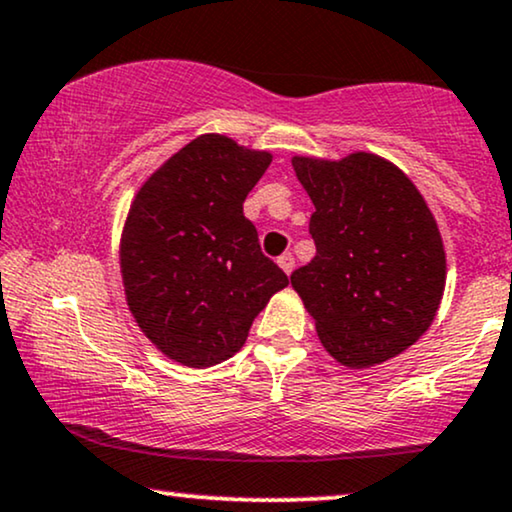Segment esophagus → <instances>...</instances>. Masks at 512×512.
Instances as JSON below:
<instances>
[{
  "label": "esophagus",
  "instance_id": "obj_1",
  "mask_svg": "<svg viewBox=\"0 0 512 512\" xmlns=\"http://www.w3.org/2000/svg\"><path fill=\"white\" fill-rule=\"evenodd\" d=\"M277 263H280V268L287 272V275H289V272H294V268H296V258H294V254H289V251L277 258Z\"/></svg>",
  "mask_w": 512,
  "mask_h": 512
}]
</instances>
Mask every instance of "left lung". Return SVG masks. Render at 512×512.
<instances>
[{
  "mask_svg": "<svg viewBox=\"0 0 512 512\" xmlns=\"http://www.w3.org/2000/svg\"><path fill=\"white\" fill-rule=\"evenodd\" d=\"M315 211L317 254L291 272L324 348L345 367H371L421 338L440 308L444 247L426 199L386 159H291Z\"/></svg>",
  "mask_w": 512,
  "mask_h": 512,
  "instance_id": "1",
  "label": "left lung"
}]
</instances>
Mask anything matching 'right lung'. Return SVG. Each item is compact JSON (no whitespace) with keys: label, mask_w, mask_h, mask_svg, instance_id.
I'll return each mask as SVG.
<instances>
[{"label":"right lung","mask_w":512,"mask_h":512,"mask_svg":"<svg viewBox=\"0 0 512 512\" xmlns=\"http://www.w3.org/2000/svg\"><path fill=\"white\" fill-rule=\"evenodd\" d=\"M270 162L268 152L207 134L138 190L119 249L126 303L169 360L197 369L228 360L289 284L242 207Z\"/></svg>","instance_id":"add662e5"}]
</instances>
